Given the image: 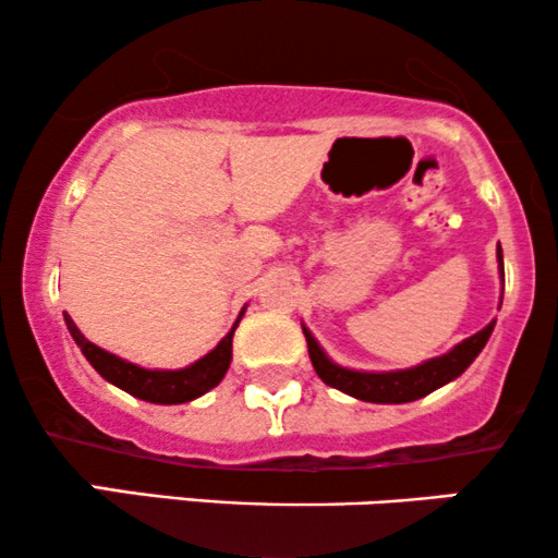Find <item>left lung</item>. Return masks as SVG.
<instances>
[{
	"label": "left lung",
	"instance_id": "1",
	"mask_svg": "<svg viewBox=\"0 0 558 558\" xmlns=\"http://www.w3.org/2000/svg\"><path fill=\"white\" fill-rule=\"evenodd\" d=\"M496 259H498V278H501V299H498V310H501L504 301V252L501 243L496 246ZM496 328V319H490L483 330H477L475 336L464 338L462 343L453 345L446 354L433 356L414 367L407 369H388V373H373V369H351L343 364L332 362L319 341L312 336V330L301 323V330L306 336V349H310V360L319 380L328 383L330 388L343 390L345 396H354L360 401L369 403H409L417 401L422 396L433 393L446 383L457 380L459 375L477 360L480 351L488 343L490 332Z\"/></svg>",
	"mask_w": 558,
	"mask_h": 558
}]
</instances>
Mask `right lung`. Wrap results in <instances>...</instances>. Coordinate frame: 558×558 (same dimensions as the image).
I'll use <instances>...</instances> for the list:
<instances>
[{
    "label": "right lung",
    "instance_id": "1",
    "mask_svg": "<svg viewBox=\"0 0 558 558\" xmlns=\"http://www.w3.org/2000/svg\"><path fill=\"white\" fill-rule=\"evenodd\" d=\"M243 312L241 310L239 319L233 323V328L228 330V336L222 338L220 343L215 345L209 354H204L202 360L191 362L189 367L181 369H149V367H138V364L123 360V356L110 354V351L99 349V345L88 341L86 336L78 330V325L65 315V325L73 336V341L78 343V349L83 351L88 364L105 377L107 383L118 386L125 393L136 396L141 401L149 403H185L194 401L198 396H204L207 390H213L217 383L222 380L230 367V360H233V332L239 328Z\"/></svg>",
    "mask_w": 558,
    "mask_h": 558
}]
</instances>
